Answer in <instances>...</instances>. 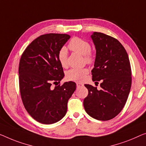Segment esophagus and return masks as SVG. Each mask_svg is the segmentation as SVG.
<instances>
[{"mask_svg": "<svg viewBox=\"0 0 146 146\" xmlns=\"http://www.w3.org/2000/svg\"><path fill=\"white\" fill-rule=\"evenodd\" d=\"M84 84H82V83H80V82H77V88H79V87H81V86H83Z\"/></svg>", "mask_w": 146, "mask_h": 146, "instance_id": "34e87169", "label": "esophagus"}]
</instances>
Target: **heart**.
<instances>
[{
  "label": "heart",
  "instance_id": "obj_1",
  "mask_svg": "<svg viewBox=\"0 0 146 146\" xmlns=\"http://www.w3.org/2000/svg\"><path fill=\"white\" fill-rule=\"evenodd\" d=\"M69 48L75 52L84 56V60L88 64L93 62V56L91 54L90 44L87 41L79 37L71 38L68 44ZM58 60L63 67L67 65V53L65 48H62L58 53ZM88 73L86 68L82 69H71L67 71L66 77L67 79L74 81H81Z\"/></svg>",
  "mask_w": 146,
  "mask_h": 146
}]
</instances>
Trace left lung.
I'll return each mask as SVG.
<instances>
[{"mask_svg": "<svg viewBox=\"0 0 146 146\" xmlns=\"http://www.w3.org/2000/svg\"><path fill=\"white\" fill-rule=\"evenodd\" d=\"M91 38L96 50L92 80H102V88L98 90L84 84L88 94L83 106L92 118L108 121L116 117L127 102L131 88V67L127 52L118 40L98 32L93 33Z\"/></svg>", "mask_w": 146, "mask_h": 146, "instance_id": "8db88e82", "label": "left lung"}]
</instances>
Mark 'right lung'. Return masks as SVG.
<instances>
[{"label": "right lung", "mask_w": 146, "mask_h": 146, "mask_svg": "<svg viewBox=\"0 0 146 146\" xmlns=\"http://www.w3.org/2000/svg\"><path fill=\"white\" fill-rule=\"evenodd\" d=\"M69 38L67 34L40 35L26 48L19 61V90L23 106L40 123L50 125L60 121L76 90L72 81L51 87L52 82L60 83L64 77L58 53Z\"/></svg>", "instance_id": "obj_1"}]
</instances>
